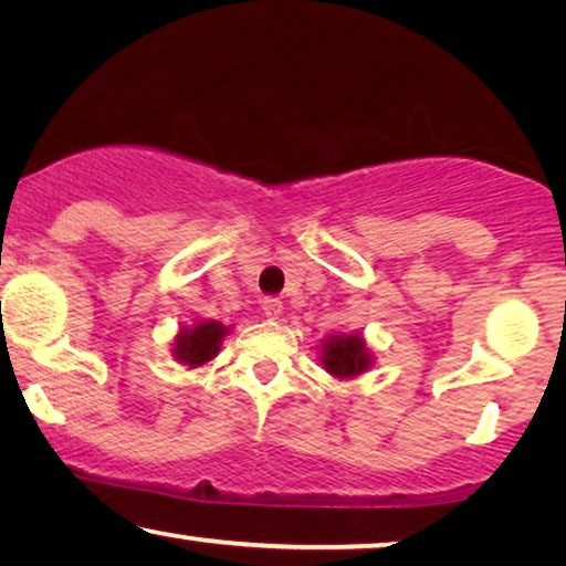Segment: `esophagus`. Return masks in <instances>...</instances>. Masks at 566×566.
Listing matches in <instances>:
<instances>
[{
    "instance_id": "1",
    "label": "esophagus",
    "mask_w": 566,
    "mask_h": 566,
    "mask_svg": "<svg viewBox=\"0 0 566 566\" xmlns=\"http://www.w3.org/2000/svg\"><path fill=\"white\" fill-rule=\"evenodd\" d=\"M261 310H264V315H266V317L276 319V317L282 315L284 305H282V300H280V297H264V302H261Z\"/></svg>"
}]
</instances>
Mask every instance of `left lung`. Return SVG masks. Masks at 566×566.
<instances>
[{
	"label": "left lung",
	"mask_w": 566,
	"mask_h": 566,
	"mask_svg": "<svg viewBox=\"0 0 566 566\" xmlns=\"http://www.w3.org/2000/svg\"><path fill=\"white\" fill-rule=\"evenodd\" d=\"M319 360L333 378H358L374 366V353L360 333H337L319 343Z\"/></svg>",
	"instance_id": "8db88e82"
}]
</instances>
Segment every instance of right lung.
Segmentation results:
<instances>
[{
	"label": "right lung",
	"instance_id": "1",
	"mask_svg": "<svg viewBox=\"0 0 566 566\" xmlns=\"http://www.w3.org/2000/svg\"><path fill=\"white\" fill-rule=\"evenodd\" d=\"M231 327L223 323H216V319H198L196 325L180 327V333L175 335L172 353L177 364L188 368H200L210 364L221 350L223 337L229 335Z\"/></svg>",
	"mask_w": 566,
	"mask_h": 566
}]
</instances>
